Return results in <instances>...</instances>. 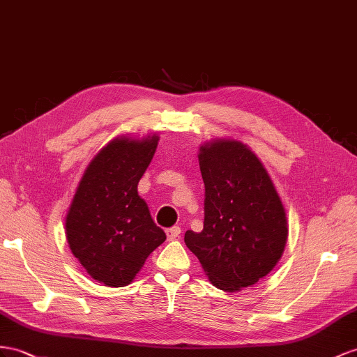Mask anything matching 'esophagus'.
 <instances>
[{
	"instance_id": "1",
	"label": "esophagus",
	"mask_w": 357,
	"mask_h": 357,
	"mask_svg": "<svg viewBox=\"0 0 357 357\" xmlns=\"http://www.w3.org/2000/svg\"><path fill=\"white\" fill-rule=\"evenodd\" d=\"M166 234H167V240H169V241L176 240L178 236L181 235V227H178V226H173V227H170V229H167V231H166Z\"/></svg>"
}]
</instances>
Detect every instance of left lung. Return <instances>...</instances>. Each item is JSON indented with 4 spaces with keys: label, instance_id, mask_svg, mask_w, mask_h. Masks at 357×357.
Here are the masks:
<instances>
[{
    "label": "left lung",
    "instance_id": "8db88e82",
    "mask_svg": "<svg viewBox=\"0 0 357 357\" xmlns=\"http://www.w3.org/2000/svg\"><path fill=\"white\" fill-rule=\"evenodd\" d=\"M205 184L202 232L184 241L218 289L252 287L276 267L288 238L287 213L261 160L248 144L218 139L199 149Z\"/></svg>",
    "mask_w": 357,
    "mask_h": 357
}]
</instances>
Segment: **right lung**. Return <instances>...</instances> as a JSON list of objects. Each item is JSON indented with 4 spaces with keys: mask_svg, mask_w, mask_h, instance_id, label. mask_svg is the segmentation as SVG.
Returning a JSON list of instances; mask_svg holds the SVG:
<instances>
[{
    "mask_svg": "<svg viewBox=\"0 0 357 357\" xmlns=\"http://www.w3.org/2000/svg\"><path fill=\"white\" fill-rule=\"evenodd\" d=\"M157 134L117 137L90 161L66 215V238L91 279L126 287L166 241L137 185L157 149Z\"/></svg>",
    "mask_w": 357,
    "mask_h": 357,
    "instance_id": "add662e5",
    "label": "right lung"
}]
</instances>
